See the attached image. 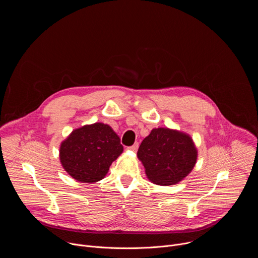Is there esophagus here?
<instances>
[{"label":"esophagus","mask_w":258,"mask_h":258,"mask_svg":"<svg viewBox=\"0 0 258 258\" xmlns=\"http://www.w3.org/2000/svg\"><path fill=\"white\" fill-rule=\"evenodd\" d=\"M138 148H139V143H138V142H136V143H135L133 146H130V147H127V149H128V150H131V151H134V152H137Z\"/></svg>","instance_id":"1"}]
</instances>
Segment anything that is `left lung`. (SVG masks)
Wrapping results in <instances>:
<instances>
[{"mask_svg": "<svg viewBox=\"0 0 258 258\" xmlns=\"http://www.w3.org/2000/svg\"><path fill=\"white\" fill-rule=\"evenodd\" d=\"M138 157L151 181L169 186L191 172L197 160V150L188 135L159 127L143 140Z\"/></svg>", "mask_w": 258, "mask_h": 258, "instance_id": "left-lung-1", "label": "left lung"}]
</instances>
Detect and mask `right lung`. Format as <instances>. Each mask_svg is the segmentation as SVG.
<instances>
[{
  "instance_id": "obj_1",
  "label": "right lung",
  "mask_w": 258,
  "mask_h": 258,
  "mask_svg": "<svg viewBox=\"0 0 258 258\" xmlns=\"http://www.w3.org/2000/svg\"><path fill=\"white\" fill-rule=\"evenodd\" d=\"M122 151L119 137L109 125L99 122L73 131L61 144L60 161L73 178L96 182Z\"/></svg>"
}]
</instances>
